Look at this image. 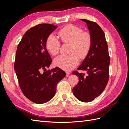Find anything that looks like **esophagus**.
Wrapping results in <instances>:
<instances>
[{
    "mask_svg": "<svg viewBox=\"0 0 129 129\" xmlns=\"http://www.w3.org/2000/svg\"><path fill=\"white\" fill-rule=\"evenodd\" d=\"M66 76H67V77L69 76V74H71V73H69V72H66Z\"/></svg>",
    "mask_w": 129,
    "mask_h": 129,
    "instance_id": "1",
    "label": "esophagus"
}]
</instances>
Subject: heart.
Masks as SVG:
<instances>
[{
    "mask_svg": "<svg viewBox=\"0 0 129 129\" xmlns=\"http://www.w3.org/2000/svg\"><path fill=\"white\" fill-rule=\"evenodd\" d=\"M61 41L71 44L68 55H59L54 60V64L66 71H70L79 64V57L84 59L91 49L92 38L90 34L83 32L80 27L68 25L58 32ZM46 47L52 55L59 52L60 42L53 34H50L46 41Z\"/></svg>",
    "mask_w": 129,
    "mask_h": 129,
    "instance_id": "obj_1",
    "label": "heart"
}]
</instances>
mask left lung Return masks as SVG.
<instances>
[{"instance_id": "left-lung-1", "label": "left lung", "mask_w": 129, "mask_h": 129, "mask_svg": "<svg viewBox=\"0 0 129 129\" xmlns=\"http://www.w3.org/2000/svg\"><path fill=\"white\" fill-rule=\"evenodd\" d=\"M92 38L91 49L78 70L85 71L87 76L77 71L73 73L79 76V83L73 89L76 99L83 102H89L100 96L103 91L109 80V69L110 59L104 33L97 23L86 19Z\"/></svg>"}]
</instances>
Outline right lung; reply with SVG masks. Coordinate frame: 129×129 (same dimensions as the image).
<instances>
[{
  "label": "right lung",
  "mask_w": 129,
  "mask_h": 129,
  "mask_svg": "<svg viewBox=\"0 0 129 129\" xmlns=\"http://www.w3.org/2000/svg\"><path fill=\"white\" fill-rule=\"evenodd\" d=\"M57 27L48 24L32 27L23 36L17 47L14 71L19 86L27 98L37 104L52 99L57 84L66 76L65 72L58 67L47 70L52 60L46 41Z\"/></svg>",
  "instance_id": "add662e5"
}]
</instances>
